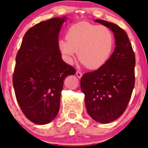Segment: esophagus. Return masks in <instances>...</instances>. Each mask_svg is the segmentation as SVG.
I'll use <instances>...</instances> for the list:
<instances>
[{
	"instance_id": "1",
	"label": "esophagus",
	"mask_w": 148,
	"mask_h": 148,
	"mask_svg": "<svg viewBox=\"0 0 148 148\" xmlns=\"http://www.w3.org/2000/svg\"><path fill=\"white\" fill-rule=\"evenodd\" d=\"M76 76H77L79 79H81V76H82V73H81V72H79V71H76Z\"/></svg>"
}]
</instances>
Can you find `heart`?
<instances>
[{
  "mask_svg": "<svg viewBox=\"0 0 148 148\" xmlns=\"http://www.w3.org/2000/svg\"><path fill=\"white\" fill-rule=\"evenodd\" d=\"M61 53L70 62L78 51V58L88 69H98L104 64L113 47V35L103 25L80 22L69 28L67 38L59 40Z\"/></svg>",
  "mask_w": 148,
  "mask_h": 148,
  "instance_id": "b5f03b06",
  "label": "heart"
}]
</instances>
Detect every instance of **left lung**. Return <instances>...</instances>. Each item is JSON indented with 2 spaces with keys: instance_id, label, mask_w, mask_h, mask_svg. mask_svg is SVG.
Segmentation results:
<instances>
[{
  "instance_id": "8db88e82",
  "label": "left lung",
  "mask_w": 148,
  "mask_h": 148,
  "mask_svg": "<svg viewBox=\"0 0 148 148\" xmlns=\"http://www.w3.org/2000/svg\"><path fill=\"white\" fill-rule=\"evenodd\" d=\"M114 34V51L106 63L81 79L88 113L100 123H108L126 110L135 84V54L128 35L115 23L97 19Z\"/></svg>"
}]
</instances>
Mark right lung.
Listing matches in <instances>:
<instances>
[{"mask_svg": "<svg viewBox=\"0 0 148 148\" xmlns=\"http://www.w3.org/2000/svg\"><path fill=\"white\" fill-rule=\"evenodd\" d=\"M66 17L42 21L25 33L16 57L15 95L28 120L45 125L56 118L66 76L76 70L62 60L59 32Z\"/></svg>", "mask_w": 148, "mask_h": 148, "instance_id": "add662e5", "label": "right lung"}]
</instances>
